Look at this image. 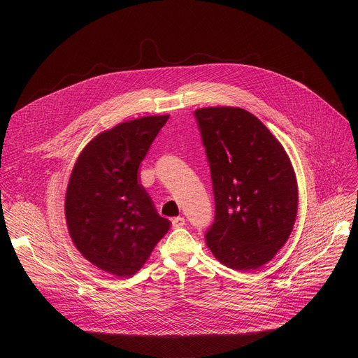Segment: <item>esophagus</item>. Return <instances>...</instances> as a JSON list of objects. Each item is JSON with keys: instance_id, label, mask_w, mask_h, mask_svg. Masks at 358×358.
Segmentation results:
<instances>
[{"instance_id": "34e87169", "label": "esophagus", "mask_w": 358, "mask_h": 358, "mask_svg": "<svg viewBox=\"0 0 358 358\" xmlns=\"http://www.w3.org/2000/svg\"><path fill=\"white\" fill-rule=\"evenodd\" d=\"M171 224H173V228H182L185 225V220L182 217H177L171 220Z\"/></svg>"}]
</instances>
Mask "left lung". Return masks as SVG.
Listing matches in <instances>:
<instances>
[{
	"mask_svg": "<svg viewBox=\"0 0 358 358\" xmlns=\"http://www.w3.org/2000/svg\"><path fill=\"white\" fill-rule=\"evenodd\" d=\"M194 116L215 196L207 245L234 271L258 269L273 259L296 221L299 191L290 159L269 129L248 110L201 108Z\"/></svg>",
	"mask_w": 358,
	"mask_h": 358,
	"instance_id": "obj_1",
	"label": "left lung"
}]
</instances>
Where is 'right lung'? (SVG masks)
<instances>
[{
    "instance_id": "right-lung-1",
    "label": "right lung",
    "mask_w": 358,
    "mask_h": 358,
    "mask_svg": "<svg viewBox=\"0 0 358 358\" xmlns=\"http://www.w3.org/2000/svg\"><path fill=\"white\" fill-rule=\"evenodd\" d=\"M169 117L144 116L99 133L71 173L69 235L83 258L106 273L133 276L170 229L137 180L140 163Z\"/></svg>"
}]
</instances>
